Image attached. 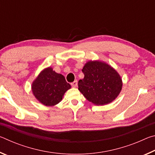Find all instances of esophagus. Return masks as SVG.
<instances>
[{"label": "esophagus", "instance_id": "34e87169", "mask_svg": "<svg viewBox=\"0 0 155 155\" xmlns=\"http://www.w3.org/2000/svg\"><path fill=\"white\" fill-rule=\"evenodd\" d=\"M71 85L73 87H77V81H74V82H72V83H71Z\"/></svg>", "mask_w": 155, "mask_h": 155}]
</instances>
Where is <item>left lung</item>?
I'll list each match as a JSON object with an SVG mask.
<instances>
[{"label":"left lung","instance_id":"obj_1","mask_svg":"<svg viewBox=\"0 0 155 155\" xmlns=\"http://www.w3.org/2000/svg\"><path fill=\"white\" fill-rule=\"evenodd\" d=\"M82 72L84 78L78 81V90L88 101L96 105L111 103L122 90V81L120 74L106 63L87 61Z\"/></svg>","mask_w":155,"mask_h":155}]
</instances>
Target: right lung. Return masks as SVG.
Returning a JSON list of instances; mask_svg holds the SVG:
<instances>
[{"label": "right lung", "mask_w": 155, "mask_h": 155, "mask_svg": "<svg viewBox=\"0 0 155 155\" xmlns=\"http://www.w3.org/2000/svg\"><path fill=\"white\" fill-rule=\"evenodd\" d=\"M71 85L61 74L48 67L41 71L31 85L33 95L38 101L47 107H52L61 101L65 91Z\"/></svg>", "instance_id": "1"}]
</instances>
